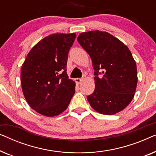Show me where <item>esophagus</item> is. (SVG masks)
I'll list each match as a JSON object with an SVG mask.
<instances>
[{
  "instance_id": "esophagus-1",
  "label": "esophagus",
  "mask_w": 156,
  "mask_h": 156,
  "mask_svg": "<svg viewBox=\"0 0 156 156\" xmlns=\"http://www.w3.org/2000/svg\"><path fill=\"white\" fill-rule=\"evenodd\" d=\"M74 81H75V82L77 84H80L82 83V82L83 81L82 79H80V78H76L75 80H74Z\"/></svg>"
}]
</instances>
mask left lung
<instances>
[{
  "label": "left lung",
  "instance_id": "1",
  "mask_svg": "<svg viewBox=\"0 0 156 156\" xmlns=\"http://www.w3.org/2000/svg\"><path fill=\"white\" fill-rule=\"evenodd\" d=\"M77 41L90 56L95 71V89L87 97L90 106L101 114L121 112L131 103L137 87V67L131 51L107 32H84Z\"/></svg>",
  "mask_w": 156,
  "mask_h": 156
}]
</instances>
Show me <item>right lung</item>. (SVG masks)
<instances>
[{"instance_id":"obj_1","label":"right lung","mask_w":156,"mask_h":156,"mask_svg":"<svg viewBox=\"0 0 156 156\" xmlns=\"http://www.w3.org/2000/svg\"><path fill=\"white\" fill-rule=\"evenodd\" d=\"M75 33H54L37 42L27 54L20 72L23 95L29 106L48 117L67 109L75 82L66 72L68 52Z\"/></svg>"}]
</instances>
